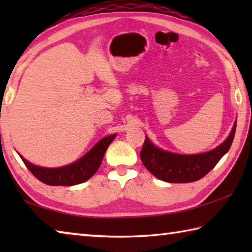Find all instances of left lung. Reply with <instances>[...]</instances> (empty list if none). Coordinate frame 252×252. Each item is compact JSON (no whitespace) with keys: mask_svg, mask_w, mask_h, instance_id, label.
Instances as JSON below:
<instances>
[{"mask_svg":"<svg viewBox=\"0 0 252 252\" xmlns=\"http://www.w3.org/2000/svg\"><path fill=\"white\" fill-rule=\"evenodd\" d=\"M237 121L228 138L212 150L198 155H179L156 147L146 135L140 152L142 163L156 178L171 183L193 182L206 176L215 168L231 147Z\"/></svg>","mask_w":252,"mask_h":252,"instance_id":"obj_1","label":"left lung"}]
</instances>
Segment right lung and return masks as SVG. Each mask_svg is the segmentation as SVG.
<instances>
[{
	"label": "right lung",
	"mask_w": 252,
	"mask_h": 252,
	"mask_svg": "<svg viewBox=\"0 0 252 252\" xmlns=\"http://www.w3.org/2000/svg\"><path fill=\"white\" fill-rule=\"evenodd\" d=\"M117 134H111L102 138L90 151L71 164L60 168L39 167L19 156L27 168L41 182L49 186H74L89 180L100 168L106 149L113 141Z\"/></svg>",
	"instance_id": "right-lung-1"
}]
</instances>
